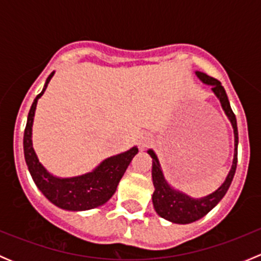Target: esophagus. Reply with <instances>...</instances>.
Segmentation results:
<instances>
[{"label":"esophagus","instance_id":"1","mask_svg":"<svg viewBox=\"0 0 261 261\" xmlns=\"http://www.w3.org/2000/svg\"><path fill=\"white\" fill-rule=\"evenodd\" d=\"M149 144H150V136L147 135V134L141 136L140 140H139V147H140V149H145Z\"/></svg>","mask_w":261,"mask_h":261}]
</instances>
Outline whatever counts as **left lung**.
Returning <instances> with one entry per match:
<instances>
[{
  "mask_svg": "<svg viewBox=\"0 0 261 261\" xmlns=\"http://www.w3.org/2000/svg\"><path fill=\"white\" fill-rule=\"evenodd\" d=\"M197 77L199 78L203 83L208 84L212 87L213 93L217 96L220 99L221 106H222L223 111H225L226 116L230 120L231 125L233 127V135H235V152H233V162L232 167H231L230 173L226 177V180L223 181L222 186L215 191L213 193L208 194V196L203 197V198H191L187 194L181 193L179 191H175L172 187L168 184L165 180L164 174L160 168L159 160L155 152L151 149L147 150L150 156L152 158V183H154V193H152V204L160 217L165 218V220L170 221L174 223H186L194 222V221L199 220L203 216H206L221 199L226 194L227 189L230 188L231 181L233 179V175L236 172V165H238V144H239V134H238V123H236L235 114L232 112L228 102L227 94H226L225 88L222 84L220 83L216 78L210 77V75L204 74L202 72H196Z\"/></svg>",
  "mask_w": 261,
  "mask_h": 261,
  "instance_id": "8db88e82",
  "label": "left lung"
}]
</instances>
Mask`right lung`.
I'll return each instance as SVG.
<instances>
[{"label": "right lung", "mask_w": 261, "mask_h": 261, "mask_svg": "<svg viewBox=\"0 0 261 261\" xmlns=\"http://www.w3.org/2000/svg\"><path fill=\"white\" fill-rule=\"evenodd\" d=\"M54 75H49L43 91L34 99L29 111L28 122L23 133V155L33 180L41 193L57 207L68 211H86L96 208L106 203L116 192L118 181L127 169L133 158L138 154L136 146L115 156L103 160L93 172L73 178H58L50 174L48 170L39 163L38 156L33 147L31 133L38 99L45 92L48 83Z\"/></svg>", "instance_id": "right-lung-1"}]
</instances>
